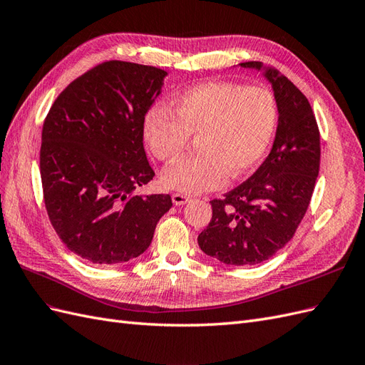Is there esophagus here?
<instances>
[{
	"label": "esophagus",
	"mask_w": 365,
	"mask_h": 365,
	"mask_svg": "<svg viewBox=\"0 0 365 365\" xmlns=\"http://www.w3.org/2000/svg\"><path fill=\"white\" fill-rule=\"evenodd\" d=\"M171 199H173V203L175 205V206H182V205H185V203H188L191 199L188 195H185V194H180V192H174L173 195H171Z\"/></svg>",
	"instance_id": "esophagus-1"
}]
</instances>
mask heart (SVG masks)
Wrapping results in <instances>:
<instances>
[{
	"instance_id": "b5f03b06",
	"label": "heart",
	"mask_w": 365,
	"mask_h": 365,
	"mask_svg": "<svg viewBox=\"0 0 365 365\" xmlns=\"http://www.w3.org/2000/svg\"><path fill=\"white\" fill-rule=\"evenodd\" d=\"M175 114L160 106L143 118V138L163 162L179 158L197 136V154L168 166L163 186L186 194L220 188L240 179L262 162L278 125V102L264 87L237 82H205L185 90L173 101Z\"/></svg>"
}]
</instances>
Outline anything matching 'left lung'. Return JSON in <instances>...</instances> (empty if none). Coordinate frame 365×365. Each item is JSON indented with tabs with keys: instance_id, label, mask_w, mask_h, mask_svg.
<instances>
[{
	"instance_id": "obj_1",
	"label": "left lung",
	"mask_w": 365,
	"mask_h": 365,
	"mask_svg": "<svg viewBox=\"0 0 365 365\" xmlns=\"http://www.w3.org/2000/svg\"><path fill=\"white\" fill-rule=\"evenodd\" d=\"M262 70L258 61L242 62ZM278 102V127L266 160L246 182L211 200L212 218L197 242L225 264L266 262L294 237L319 173V130L307 98L275 68H264Z\"/></svg>"
}]
</instances>
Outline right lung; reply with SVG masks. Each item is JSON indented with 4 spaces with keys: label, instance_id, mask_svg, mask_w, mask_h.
Returning <instances> with one entry per match:
<instances>
[{
    "label": "right lung",
    "instance_id": "right-lung-1",
    "mask_svg": "<svg viewBox=\"0 0 365 365\" xmlns=\"http://www.w3.org/2000/svg\"><path fill=\"white\" fill-rule=\"evenodd\" d=\"M166 71L107 61L76 78L51 106L39 153L44 203L71 252L99 266L147 251L168 194L136 195L153 180L143 150V118Z\"/></svg>",
    "mask_w": 365,
    "mask_h": 365
}]
</instances>
